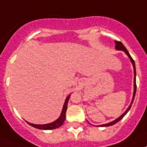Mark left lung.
<instances>
[{"instance_id": "obj_1", "label": "left lung", "mask_w": 147, "mask_h": 147, "mask_svg": "<svg viewBox=\"0 0 147 147\" xmlns=\"http://www.w3.org/2000/svg\"><path fill=\"white\" fill-rule=\"evenodd\" d=\"M115 43H116V50L123 51V52H124V53H125L127 55H128V57L129 58L130 61H131V64H132V65H133V68H134V92H133V97H132V100H131V102L130 105H129V107H128V108H127V110H126L125 111V112L123 113H122V114L119 116V117H118V118L116 119L113 120V121H112V122L107 123V124H103V125H97V126H98V127H107V126L113 125L116 124V123H117L119 121H120V120L122 119L123 118V117H124V116H125L126 114H127V113L129 111V110H130L131 107L132 103H133V101H134V97H135V94H136V89H137V86H136V68H135V63H134V61L133 60V59H132L131 56L130 55V54H129V53L128 52L127 49H126L124 45L122 44L121 42H119V41L115 40Z\"/></svg>"}]
</instances>
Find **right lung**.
I'll return each mask as SVG.
<instances>
[{"mask_svg": "<svg viewBox=\"0 0 147 147\" xmlns=\"http://www.w3.org/2000/svg\"><path fill=\"white\" fill-rule=\"evenodd\" d=\"M71 94H69L68 96L66 98V100L65 101V104L63 105V108L61 113V115L59 118L57 119L55 121L51 122V123H48V124H43V125H37V124H33V123H30V122H27L28 124L30 125L31 126L36 128L37 129H40V130H52V129H55V128H59L60 126L62 125V124L65 122V119H66V111L67 108V103H68L69 98Z\"/></svg>", "mask_w": 147, "mask_h": 147, "instance_id": "obj_1", "label": "right lung"}]
</instances>
